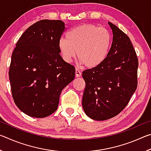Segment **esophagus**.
<instances>
[{
  "label": "esophagus",
  "mask_w": 151,
  "mask_h": 151,
  "mask_svg": "<svg viewBox=\"0 0 151 151\" xmlns=\"http://www.w3.org/2000/svg\"><path fill=\"white\" fill-rule=\"evenodd\" d=\"M81 72L80 70H79L78 68H76V70H75V76H76V77H80V76H81Z\"/></svg>",
  "instance_id": "1"
}]
</instances>
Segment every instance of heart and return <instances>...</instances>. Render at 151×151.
Masks as SVG:
<instances>
[{"label": "heart", "mask_w": 151, "mask_h": 151, "mask_svg": "<svg viewBox=\"0 0 151 151\" xmlns=\"http://www.w3.org/2000/svg\"><path fill=\"white\" fill-rule=\"evenodd\" d=\"M112 36L104 27L85 24L73 28L62 38L58 47L63 60L70 63L76 57L80 63L88 68H94L104 62L108 56Z\"/></svg>", "instance_id": "b5f03b06"}]
</instances>
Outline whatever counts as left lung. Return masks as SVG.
<instances>
[{
  "label": "left lung",
  "instance_id": "1",
  "mask_svg": "<svg viewBox=\"0 0 151 151\" xmlns=\"http://www.w3.org/2000/svg\"><path fill=\"white\" fill-rule=\"evenodd\" d=\"M113 38L108 56L100 65L84 70L86 86L82 104L95 121L116 116L126 106L137 87L139 61L129 37L108 22Z\"/></svg>",
  "mask_w": 151,
  "mask_h": 151
}]
</instances>
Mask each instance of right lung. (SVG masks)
Wrapping results in <instances>:
<instances>
[{
  "instance_id": "right-lung-1",
  "label": "right lung",
  "mask_w": 151,
  "mask_h": 151,
  "mask_svg": "<svg viewBox=\"0 0 151 151\" xmlns=\"http://www.w3.org/2000/svg\"><path fill=\"white\" fill-rule=\"evenodd\" d=\"M65 30L60 20H39L25 30L12 52L9 73L12 97L30 116L55 112L63 89L75 78V66L63 59L58 47Z\"/></svg>"
}]
</instances>
